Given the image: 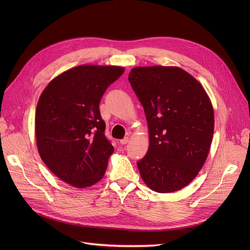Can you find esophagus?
<instances>
[{
    "mask_svg": "<svg viewBox=\"0 0 250 250\" xmlns=\"http://www.w3.org/2000/svg\"><path fill=\"white\" fill-rule=\"evenodd\" d=\"M129 142V138H125V139H123V140H121L120 141V143L122 144V145H126V144Z\"/></svg>",
    "mask_w": 250,
    "mask_h": 250,
    "instance_id": "obj_1",
    "label": "esophagus"
}]
</instances>
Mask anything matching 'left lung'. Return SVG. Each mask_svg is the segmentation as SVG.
Masks as SVG:
<instances>
[{
	"mask_svg": "<svg viewBox=\"0 0 250 250\" xmlns=\"http://www.w3.org/2000/svg\"><path fill=\"white\" fill-rule=\"evenodd\" d=\"M128 79L148 123L141 177L154 192L179 191L198 175L209 152L215 125L209 97L178 66H135Z\"/></svg>",
	"mask_w": 250,
	"mask_h": 250,
	"instance_id": "obj_1",
	"label": "left lung"
}]
</instances>
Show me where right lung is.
Here are the masks:
<instances>
[{
  "mask_svg": "<svg viewBox=\"0 0 250 250\" xmlns=\"http://www.w3.org/2000/svg\"><path fill=\"white\" fill-rule=\"evenodd\" d=\"M124 66L82 64L59 74L44 87L35 112L36 146L42 162L77 188L100 181L113 147L105 138L99 104Z\"/></svg>",
  "mask_w": 250,
  "mask_h": 250,
  "instance_id": "obj_1",
  "label": "right lung"
}]
</instances>
